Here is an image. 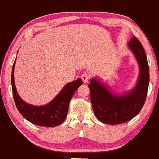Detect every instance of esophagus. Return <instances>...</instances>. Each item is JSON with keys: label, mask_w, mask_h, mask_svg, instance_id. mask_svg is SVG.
Here are the masks:
<instances>
[{"label": "esophagus", "mask_w": 159, "mask_h": 159, "mask_svg": "<svg viewBox=\"0 0 159 159\" xmlns=\"http://www.w3.org/2000/svg\"><path fill=\"white\" fill-rule=\"evenodd\" d=\"M81 79L83 81L84 83H87L88 81V80L90 79V75L87 73H84L81 75Z\"/></svg>", "instance_id": "obj_1"}]
</instances>
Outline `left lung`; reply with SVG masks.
<instances>
[{
    "label": "left lung",
    "instance_id": "1",
    "mask_svg": "<svg viewBox=\"0 0 159 159\" xmlns=\"http://www.w3.org/2000/svg\"><path fill=\"white\" fill-rule=\"evenodd\" d=\"M128 47L133 53L139 66V77L132 90L120 95L111 92L97 78L89 84L90 100L94 114L99 121L110 125L121 124L139 114L145 103L149 83L147 58L140 42L131 38Z\"/></svg>",
    "mask_w": 159,
    "mask_h": 159
}]
</instances>
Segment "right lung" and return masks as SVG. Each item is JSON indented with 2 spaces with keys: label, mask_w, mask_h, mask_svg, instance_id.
<instances>
[{
  "label": "right lung",
  "mask_w": 159,
  "mask_h": 159,
  "mask_svg": "<svg viewBox=\"0 0 159 159\" xmlns=\"http://www.w3.org/2000/svg\"><path fill=\"white\" fill-rule=\"evenodd\" d=\"M15 64L16 61L12 66L11 84L14 101L20 114L29 122L40 126L54 127L61 124L67 116L71 98L83 84L82 80L78 78L76 81L66 84L56 97L47 105L35 106L25 102L18 93L14 81Z\"/></svg>",
  "instance_id": "obj_1"
}]
</instances>
